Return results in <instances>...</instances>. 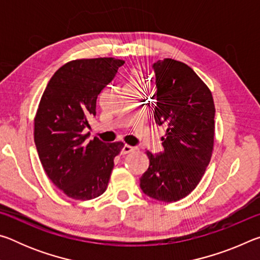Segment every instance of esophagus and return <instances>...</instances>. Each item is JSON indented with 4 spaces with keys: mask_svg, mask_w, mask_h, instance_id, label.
Returning <instances> with one entry per match:
<instances>
[{
    "mask_svg": "<svg viewBox=\"0 0 260 260\" xmlns=\"http://www.w3.org/2000/svg\"><path fill=\"white\" fill-rule=\"evenodd\" d=\"M134 150H135L134 147H131V146H128V144H125V146L121 148V153L122 155H126V153H129Z\"/></svg>",
    "mask_w": 260,
    "mask_h": 260,
    "instance_id": "34e87169",
    "label": "esophagus"
}]
</instances>
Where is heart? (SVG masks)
Wrapping results in <instances>:
<instances>
[{
	"label": "heart",
	"instance_id": "1",
	"mask_svg": "<svg viewBox=\"0 0 260 260\" xmlns=\"http://www.w3.org/2000/svg\"><path fill=\"white\" fill-rule=\"evenodd\" d=\"M139 81V72L138 71H134L133 72V79H132V83L133 85H136V82Z\"/></svg>",
	"mask_w": 260,
	"mask_h": 260
}]
</instances>
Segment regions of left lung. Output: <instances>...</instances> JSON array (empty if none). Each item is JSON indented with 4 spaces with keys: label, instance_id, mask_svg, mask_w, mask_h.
Wrapping results in <instances>:
<instances>
[{
    "label": "left lung",
    "instance_id": "1",
    "mask_svg": "<svg viewBox=\"0 0 260 260\" xmlns=\"http://www.w3.org/2000/svg\"><path fill=\"white\" fill-rule=\"evenodd\" d=\"M157 93L155 121L166 126L164 151H147L149 167L140 179L147 196L177 202L189 195L209 165L214 140V103L208 86L182 61L165 58L152 65Z\"/></svg>",
    "mask_w": 260,
    "mask_h": 260
}]
</instances>
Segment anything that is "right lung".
<instances>
[{
  "label": "right lung",
  "instance_id": "right-lung-1",
  "mask_svg": "<svg viewBox=\"0 0 260 260\" xmlns=\"http://www.w3.org/2000/svg\"><path fill=\"white\" fill-rule=\"evenodd\" d=\"M125 61L112 57L69 61L48 82L34 118V142L43 170L68 197L93 200L107 190L122 142L88 141L101 91Z\"/></svg>",
  "mask_w": 260,
  "mask_h": 260
}]
</instances>
